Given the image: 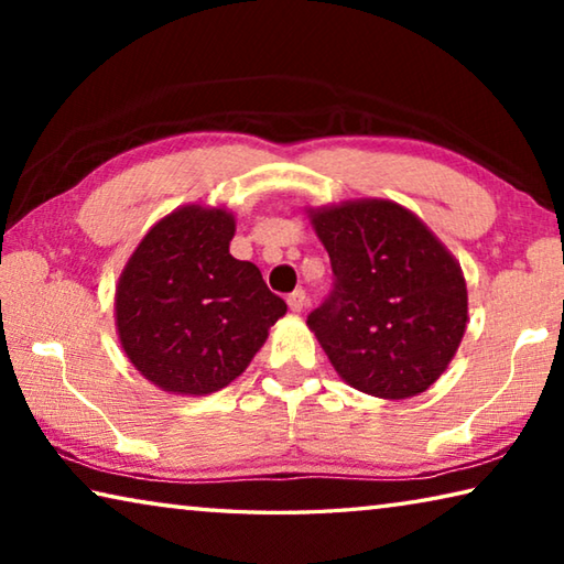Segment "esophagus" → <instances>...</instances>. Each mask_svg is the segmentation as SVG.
Instances as JSON below:
<instances>
[{
	"mask_svg": "<svg viewBox=\"0 0 564 564\" xmlns=\"http://www.w3.org/2000/svg\"><path fill=\"white\" fill-rule=\"evenodd\" d=\"M305 291L303 289H295L293 293H289V308L291 311H303V305H305Z\"/></svg>",
	"mask_w": 564,
	"mask_h": 564,
	"instance_id": "obj_1",
	"label": "esophagus"
}]
</instances>
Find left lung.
Returning <instances> with one entry per match:
<instances>
[{
  "label": "left lung",
  "instance_id": "8db88e82",
  "mask_svg": "<svg viewBox=\"0 0 564 564\" xmlns=\"http://www.w3.org/2000/svg\"><path fill=\"white\" fill-rule=\"evenodd\" d=\"M333 289L308 313L333 368L362 393L403 400L431 388L460 346L467 289L427 226L393 202L313 214Z\"/></svg>",
  "mask_w": 564,
  "mask_h": 564
}]
</instances>
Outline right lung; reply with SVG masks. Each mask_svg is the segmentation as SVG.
Masks as SVG:
<instances>
[{"label":"right lung","mask_w":564,"mask_h":564,"mask_svg":"<svg viewBox=\"0 0 564 564\" xmlns=\"http://www.w3.org/2000/svg\"><path fill=\"white\" fill-rule=\"evenodd\" d=\"M234 231L224 208H178L151 228L121 273V348L161 390L208 395L226 388L285 313L261 271L228 253Z\"/></svg>","instance_id":"add662e5"}]
</instances>
